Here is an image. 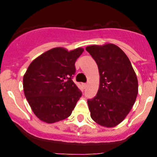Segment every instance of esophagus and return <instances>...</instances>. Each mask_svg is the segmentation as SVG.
I'll return each instance as SVG.
<instances>
[{
  "instance_id": "obj_1",
  "label": "esophagus",
  "mask_w": 157,
  "mask_h": 157,
  "mask_svg": "<svg viewBox=\"0 0 157 157\" xmlns=\"http://www.w3.org/2000/svg\"><path fill=\"white\" fill-rule=\"evenodd\" d=\"M82 86L83 88L86 89L87 87V83H82Z\"/></svg>"
}]
</instances>
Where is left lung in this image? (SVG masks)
Instances as JSON below:
<instances>
[{
	"mask_svg": "<svg viewBox=\"0 0 157 157\" xmlns=\"http://www.w3.org/2000/svg\"><path fill=\"white\" fill-rule=\"evenodd\" d=\"M98 67V94L87 101L94 121L105 127L120 124L128 115L138 93V78L130 59L113 44L86 48Z\"/></svg>",
	"mask_w": 157,
	"mask_h": 157,
	"instance_id": "1",
	"label": "left lung"
}]
</instances>
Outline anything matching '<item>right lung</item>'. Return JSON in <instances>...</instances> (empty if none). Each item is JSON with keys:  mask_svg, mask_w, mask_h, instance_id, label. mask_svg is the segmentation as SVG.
<instances>
[{"mask_svg": "<svg viewBox=\"0 0 157 157\" xmlns=\"http://www.w3.org/2000/svg\"><path fill=\"white\" fill-rule=\"evenodd\" d=\"M84 49L57 47L44 52L29 65L23 76L25 97L35 116L47 123L71 116L82 92L72 81L76 59Z\"/></svg>", "mask_w": 157, "mask_h": 157, "instance_id": "right-lung-1", "label": "right lung"}]
</instances>
